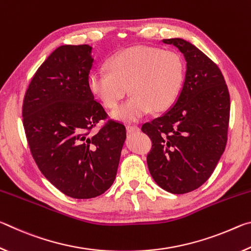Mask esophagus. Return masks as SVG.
Instances as JSON below:
<instances>
[{"label":"esophagus","mask_w":251,"mask_h":251,"mask_svg":"<svg viewBox=\"0 0 251 251\" xmlns=\"http://www.w3.org/2000/svg\"><path fill=\"white\" fill-rule=\"evenodd\" d=\"M126 129L128 133H135V131L139 130V127L137 125H127Z\"/></svg>","instance_id":"1"}]
</instances>
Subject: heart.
I'll return each mask as SVG.
<instances>
[{"instance_id": "b5f03b06", "label": "heart", "mask_w": 251, "mask_h": 251, "mask_svg": "<svg viewBox=\"0 0 251 251\" xmlns=\"http://www.w3.org/2000/svg\"><path fill=\"white\" fill-rule=\"evenodd\" d=\"M185 64L175 50L139 45L110 57L108 70L88 76V88L104 107L115 108L129 91L131 95L112 113L121 122H136L150 113L163 112L175 103L181 90Z\"/></svg>"}]
</instances>
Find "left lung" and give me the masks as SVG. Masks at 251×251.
I'll return each mask as SVG.
<instances>
[{
    "label": "left lung",
    "mask_w": 251,
    "mask_h": 251,
    "mask_svg": "<svg viewBox=\"0 0 251 251\" xmlns=\"http://www.w3.org/2000/svg\"><path fill=\"white\" fill-rule=\"evenodd\" d=\"M180 50L186 75L166 113L142 126L150 136L147 165L156 184L172 194L197 189L214 173L227 144L230 97L219 67L182 39L163 40Z\"/></svg>",
    "instance_id": "left-lung-1"
}]
</instances>
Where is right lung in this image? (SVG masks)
<instances>
[{"label":"right lung","mask_w":251,"mask_h":251,"mask_svg":"<svg viewBox=\"0 0 251 251\" xmlns=\"http://www.w3.org/2000/svg\"><path fill=\"white\" fill-rule=\"evenodd\" d=\"M92 46L62 45L45 59L24 96L23 126L32 156L50 184L66 196L88 199L115 180L126 128L108 121L88 88Z\"/></svg>","instance_id":"obj_1"}]
</instances>
